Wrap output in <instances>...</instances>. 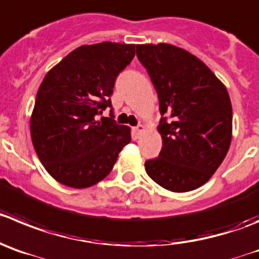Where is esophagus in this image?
<instances>
[{
    "label": "esophagus",
    "mask_w": 259,
    "mask_h": 259,
    "mask_svg": "<svg viewBox=\"0 0 259 259\" xmlns=\"http://www.w3.org/2000/svg\"><path fill=\"white\" fill-rule=\"evenodd\" d=\"M143 130H144V126L142 124H139L137 127H135V132H137L138 134H141V133L143 132Z\"/></svg>",
    "instance_id": "1"
}]
</instances>
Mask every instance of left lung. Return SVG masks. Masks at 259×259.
<instances>
[{
    "instance_id": "8db88e82",
    "label": "left lung",
    "mask_w": 259,
    "mask_h": 259,
    "mask_svg": "<svg viewBox=\"0 0 259 259\" xmlns=\"http://www.w3.org/2000/svg\"><path fill=\"white\" fill-rule=\"evenodd\" d=\"M159 101L162 149L146 171L170 192L202 187L231 143L233 108L228 91L199 59L172 45H138Z\"/></svg>"
}]
</instances>
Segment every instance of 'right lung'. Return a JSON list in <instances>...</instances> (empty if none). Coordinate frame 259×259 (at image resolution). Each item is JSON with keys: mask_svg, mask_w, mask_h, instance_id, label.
<instances>
[{"mask_svg": "<svg viewBox=\"0 0 259 259\" xmlns=\"http://www.w3.org/2000/svg\"><path fill=\"white\" fill-rule=\"evenodd\" d=\"M135 56V45L81 46L43 79L30 118L31 141L40 162L66 187L88 188L112 170L130 143V129L113 120L116 78ZM107 108L110 116L98 120Z\"/></svg>", "mask_w": 259, "mask_h": 259, "instance_id": "right-lung-1", "label": "right lung"}]
</instances>
